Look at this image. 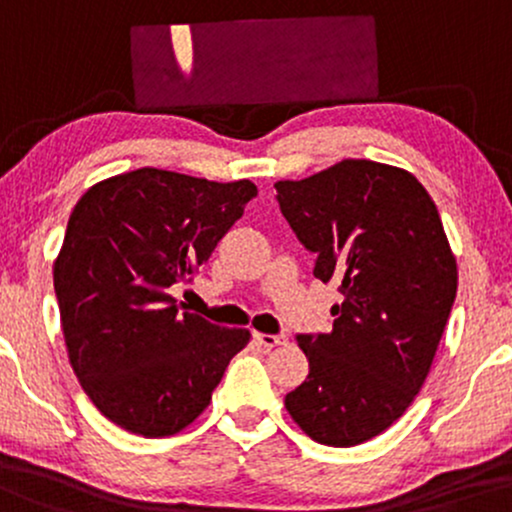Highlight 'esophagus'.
I'll return each instance as SVG.
<instances>
[{
  "label": "esophagus",
  "instance_id": "1",
  "mask_svg": "<svg viewBox=\"0 0 512 512\" xmlns=\"http://www.w3.org/2000/svg\"><path fill=\"white\" fill-rule=\"evenodd\" d=\"M254 341H256V346L271 350L275 346H280V343H285V336H273V333H254Z\"/></svg>",
  "mask_w": 512,
  "mask_h": 512
}]
</instances>
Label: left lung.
Instances as JSON below:
<instances>
[{"mask_svg": "<svg viewBox=\"0 0 512 512\" xmlns=\"http://www.w3.org/2000/svg\"><path fill=\"white\" fill-rule=\"evenodd\" d=\"M280 212L314 278L336 280L329 333H300L309 375L285 409L321 445L353 447L387 430L426 382L457 295V261L438 208L409 171L343 159L278 181Z\"/></svg>", "mask_w": 512, "mask_h": 512, "instance_id": "obj_1", "label": "left lung"}]
</instances>
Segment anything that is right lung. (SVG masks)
Returning a JSON list of instances; mask_svg holds the SVG:
<instances>
[{"label": "right lung", "instance_id": "add662e5", "mask_svg": "<svg viewBox=\"0 0 512 512\" xmlns=\"http://www.w3.org/2000/svg\"><path fill=\"white\" fill-rule=\"evenodd\" d=\"M256 193L246 179L145 166L74 205L53 268L62 333L79 384L116 426L145 438L191 426L249 343L246 329L179 312L169 287L191 283Z\"/></svg>", "mask_w": 512, "mask_h": 512}]
</instances>
